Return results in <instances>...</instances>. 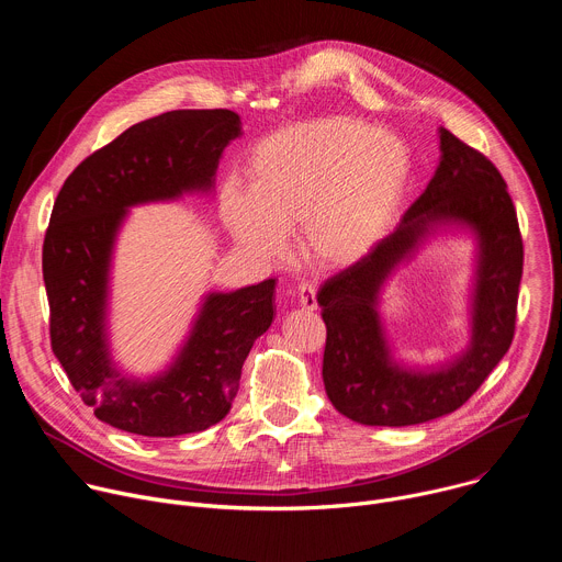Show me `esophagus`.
<instances>
[{
    "mask_svg": "<svg viewBox=\"0 0 562 562\" xmlns=\"http://www.w3.org/2000/svg\"><path fill=\"white\" fill-rule=\"evenodd\" d=\"M297 302L304 311H315L317 308V300H315V284H311L308 280L297 284Z\"/></svg>",
    "mask_w": 562,
    "mask_h": 562,
    "instance_id": "esophagus-1",
    "label": "esophagus"
}]
</instances>
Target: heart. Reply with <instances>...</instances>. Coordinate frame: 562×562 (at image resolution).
<instances>
[{
	"label": "heart",
	"instance_id": "1",
	"mask_svg": "<svg viewBox=\"0 0 562 562\" xmlns=\"http://www.w3.org/2000/svg\"><path fill=\"white\" fill-rule=\"evenodd\" d=\"M409 173L395 135L351 117H327L262 139L247 167V193L224 187L226 226L256 256H278L297 231L304 256L327 269L364 258L384 235Z\"/></svg>",
	"mask_w": 562,
	"mask_h": 562
}]
</instances>
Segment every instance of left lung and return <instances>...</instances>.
<instances>
[{
    "instance_id": "obj_1",
    "label": "left lung",
    "mask_w": 562,
    "mask_h": 562,
    "mask_svg": "<svg viewBox=\"0 0 562 562\" xmlns=\"http://www.w3.org/2000/svg\"><path fill=\"white\" fill-rule=\"evenodd\" d=\"M440 165L400 226L317 291L327 325L323 378L331 405L369 427H407L460 409L480 389L516 334L522 235L507 182L487 155L440 131ZM469 221L481 237L472 349L438 374H407L387 364L374 313L387 271L429 221Z\"/></svg>"
}]
</instances>
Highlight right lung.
Returning a JSON list of instances; mask_svg holds the SVG:
<instances>
[{
    "label": "right lung",
    "instance_id": "obj_1",
    "mask_svg": "<svg viewBox=\"0 0 562 562\" xmlns=\"http://www.w3.org/2000/svg\"><path fill=\"white\" fill-rule=\"evenodd\" d=\"M239 128L226 109L150 117L79 162L55 198L42 247L50 349L82 403L111 427L173 438L220 423L254 342L271 327L273 278L209 295L176 367L148 384L117 378L104 345L109 254L124 209L211 187Z\"/></svg>",
    "mask_w": 562,
    "mask_h": 562
}]
</instances>
